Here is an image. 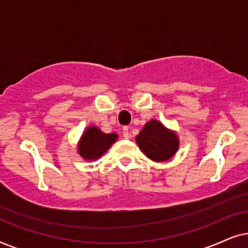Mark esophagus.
I'll return each instance as SVG.
<instances>
[{
	"label": "esophagus",
	"mask_w": 248,
	"mask_h": 248,
	"mask_svg": "<svg viewBox=\"0 0 248 248\" xmlns=\"http://www.w3.org/2000/svg\"><path fill=\"white\" fill-rule=\"evenodd\" d=\"M122 135H124V138H129V129H128V127H124V129H122Z\"/></svg>",
	"instance_id": "1"
}]
</instances>
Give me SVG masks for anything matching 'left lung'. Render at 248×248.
I'll return each instance as SVG.
<instances>
[{
	"label": "left lung",
	"instance_id": "1",
	"mask_svg": "<svg viewBox=\"0 0 248 248\" xmlns=\"http://www.w3.org/2000/svg\"><path fill=\"white\" fill-rule=\"evenodd\" d=\"M140 150L154 162H164L172 158L179 148V137L174 130L161 121L152 119L136 136Z\"/></svg>",
	"mask_w": 248,
	"mask_h": 248
}]
</instances>
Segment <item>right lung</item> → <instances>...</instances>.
Wrapping results in <instances>:
<instances>
[{
	"instance_id": "1",
	"label": "right lung",
	"mask_w": 248,
	"mask_h": 248,
	"mask_svg": "<svg viewBox=\"0 0 248 248\" xmlns=\"http://www.w3.org/2000/svg\"><path fill=\"white\" fill-rule=\"evenodd\" d=\"M117 138L118 134L115 133L105 134L96 126L87 127L78 141V154L87 161L97 160L107 153Z\"/></svg>"
}]
</instances>
